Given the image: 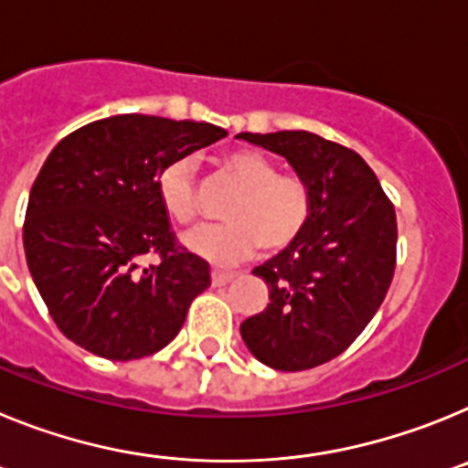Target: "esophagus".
Segmentation results:
<instances>
[{"mask_svg": "<svg viewBox=\"0 0 468 468\" xmlns=\"http://www.w3.org/2000/svg\"><path fill=\"white\" fill-rule=\"evenodd\" d=\"M210 279H213V285H225L234 279V274H225V271L220 270H213L210 271Z\"/></svg>", "mask_w": 468, "mask_h": 468, "instance_id": "esophagus-1", "label": "esophagus"}]
</instances>
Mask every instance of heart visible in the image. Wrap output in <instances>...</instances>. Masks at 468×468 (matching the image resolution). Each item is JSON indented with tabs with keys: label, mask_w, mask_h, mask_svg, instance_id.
<instances>
[{
	"label": "heart",
	"mask_w": 468,
	"mask_h": 468,
	"mask_svg": "<svg viewBox=\"0 0 468 468\" xmlns=\"http://www.w3.org/2000/svg\"><path fill=\"white\" fill-rule=\"evenodd\" d=\"M222 171L239 187L225 210L227 225L198 227L185 237V246L198 258L220 267L239 264L262 248L281 253L300 239L312 218V189L292 173H279L270 156L255 150H231L222 156ZM159 201L171 220L192 225L201 215L194 164L171 161L159 176Z\"/></svg>",
	"instance_id": "1"
}]
</instances>
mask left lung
Returning a JSON list of instances; mask_svg holds the SVG:
<instances>
[{
  "instance_id": "obj_1",
  "label": "left lung",
  "mask_w": 468,
  "mask_h": 468,
  "mask_svg": "<svg viewBox=\"0 0 468 468\" xmlns=\"http://www.w3.org/2000/svg\"><path fill=\"white\" fill-rule=\"evenodd\" d=\"M285 156L312 189V218L291 248L255 267L270 304L241 324L264 366L295 373L333 361L363 333L396 270L394 204L354 150L309 131L239 133Z\"/></svg>"
}]
</instances>
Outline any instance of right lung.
Listing matches in <instances>:
<instances>
[{
	"label": "right lung",
	"instance_id": "obj_1",
	"mask_svg": "<svg viewBox=\"0 0 468 468\" xmlns=\"http://www.w3.org/2000/svg\"><path fill=\"white\" fill-rule=\"evenodd\" d=\"M227 131L206 122L119 114L53 147L30 189L25 260L60 333L110 361L150 356L180 333L210 285L206 260L177 243L159 176ZM160 262L140 271L137 260Z\"/></svg>",
	"mask_w": 468,
	"mask_h": 468
}]
</instances>
